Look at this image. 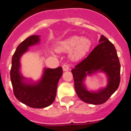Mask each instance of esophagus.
Here are the masks:
<instances>
[{
  "mask_svg": "<svg viewBox=\"0 0 131 131\" xmlns=\"http://www.w3.org/2000/svg\"><path fill=\"white\" fill-rule=\"evenodd\" d=\"M69 70V67L67 64H64V65H62V70L63 71H68Z\"/></svg>",
  "mask_w": 131,
  "mask_h": 131,
  "instance_id": "obj_1",
  "label": "esophagus"
}]
</instances>
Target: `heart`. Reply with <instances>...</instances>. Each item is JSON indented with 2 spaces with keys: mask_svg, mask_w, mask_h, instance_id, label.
<instances>
[{
  "mask_svg": "<svg viewBox=\"0 0 131 131\" xmlns=\"http://www.w3.org/2000/svg\"><path fill=\"white\" fill-rule=\"evenodd\" d=\"M92 41L87 37L73 36L59 41L55 45V51L58 53L69 52L72 61H78L83 59L92 47Z\"/></svg>",
  "mask_w": 131,
  "mask_h": 131,
  "instance_id": "obj_1",
  "label": "heart"
}]
</instances>
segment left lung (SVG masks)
<instances>
[{
	"instance_id": "obj_1",
	"label": "left lung",
	"mask_w": 131,
	"mask_h": 131,
	"mask_svg": "<svg viewBox=\"0 0 131 131\" xmlns=\"http://www.w3.org/2000/svg\"><path fill=\"white\" fill-rule=\"evenodd\" d=\"M99 43L89 55L71 71L75 90L79 98L93 105L105 103L117 90L120 83L121 65L114 45L103 35ZM97 72L106 75L107 86L96 91H89L84 84L85 79L88 75Z\"/></svg>"
}]
</instances>
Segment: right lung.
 I'll list each match as a JSON object with an SVG mask.
<instances>
[{"label": "right lung", "instance_id": "add662e5", "mask_svg": "<svg viewBox=\"0 0 131 131\" xmlns=\"http://www.w3.org/2000/svg\"><path fill=\"white\" fill-rule=\"evenodd\" d=\"M40 36H31L22 41L16 49L12 59L10 80L14 94L20 102L32 108H44L54 102L58 82L62 74L61 67L57 69L44 68L38 81L28 79L21 73L20 59L29 47L39 43Z\"/></svg>", "mask_w": 131, "mask_h": 131}]
</instances>
